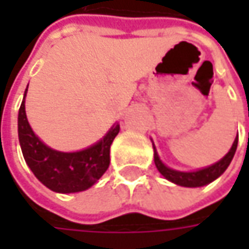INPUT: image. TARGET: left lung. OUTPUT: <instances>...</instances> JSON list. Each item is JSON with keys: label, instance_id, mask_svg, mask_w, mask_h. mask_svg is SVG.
I'll use <instances>...</instances> for the list:
<instances>
[{"label": "left lung", "instance_id": "1", "mask_svg": "<svg viewBox=\"0 0 249 249\" xmlns=\"http://www.w3.org/2000/svg\"><path fill=\"white\" fill-rule=\"evenodd\" d=\"M237 144H238V139L235 137L234 142H233L230 151L219 162H216V163L211 165V166L204 167V169L196 170V172H180V170H175V169L167 167L159 159L158 152L155 149V145H154V162H155V166L159 170V173L165 177V178H167L169 181H172L175 184H178V186L183 187H202L209 184V183H212L220 175H223V172L230 165L231 159L234 157Z\"/></svg>", "mask_w": 249, "mask_h": 249}]
</instances>
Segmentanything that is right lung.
Listing matches in <instances>:
<instances>
[{
  "label": "right lung",
  "mask_w": 249,
  "mask_h": 249,
  "mask_svg": "<svg viewBox=\"0 0 249 249\" xmlns=\"http://www.w3.org/2000/svg\"><path fill=\"white\" fill-rule=\"evenodd\" d=\"M26 92L27 90L24 97ZM24 97L19 108L18 133L23 158L34 176L50 190L62 194L79 193L94 186L109 166L110 144L119 133V124H113L104 139L83 151H55L47 147L30 127L24 110Z\"/></svg>",
  "instance_id": "obj_1"
}]
</instances>
